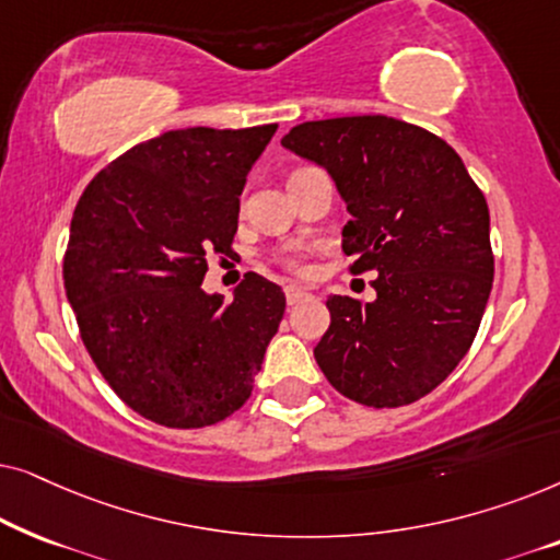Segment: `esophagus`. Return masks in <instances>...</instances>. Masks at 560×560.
I'll return each instance as SVG.
<instances>
[{
	"mask_svg": "<svg viewBox=\"0 0 560 560\" xmlns=\"http://www.w3.org/2000/svg\"><path fill=\"white\" fill-rule=\"evenodd\" d=\"M285 298H288L290 305H295V303H301L303 298H308V290L301 288V285H285Z\"/></svg>",
	"mask_w": 560,
	"mask_h": 560,
	"instance_id": "esophagus-1",
	"label": "esophagus"
}]
</instances>
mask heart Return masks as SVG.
<instances>
[{
    "label": "heart",
    "mask_w": 560,
    "mask_h": 560,
    "mask_svg": "<svg viewBox=\"0 0 560 560\" xmlns=\"http://www.w3.org/2000/svg\"><path fill=\"white\" fill-rule=\"evenodd\" d=\"M282 265H285L288 270H293V272H303L305 270V262H303L301 255H288L285 259H282Z\"/></svg>",
    "instance_id": "obj_1"
}]
</instances>
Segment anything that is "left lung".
Listing matches in <instances>:
<instances>
[{
    "instance_id": "1",
    "label": "left lung",
    "mask_w": 560,
    "mask_h": 560,
    "mask_svg": "<svg viewBox=\"0 0 560 560\" xmlns=\"http://www.w3.org/2000/svg\"><path fill=\"white\" fill-rule=\"evenodd\" d=\"M282 144L331 173L351 213L349 270L377 272L372 303L326 301L320 372L366 408L420 400L456 370L485 316L494 280L485 194L451 144L385 114L303 121Z\"/></svg>"
}]
</instances>
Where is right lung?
Instances as JSON below:
<instances>
[{
    "mask_svg": "<svg viewBox=\"0 0 560 560\" xmlns=\"http://www.w3.org/2000/svg\"><path fill=\"white\" fill-rule=\"evenodd\" d=\"M278 125L188 127L135 144L79 198L63 285L96 370L137 416L203 428L249 400L285 295L247 272L234 301L206 295V257L229 255L247 173Z\"/></svg>",
    "mask_w": 560,
    "mask_h": 560,
    "instance_id": "right-lung-1",
    "label": "right lung"
}]
</instances>
